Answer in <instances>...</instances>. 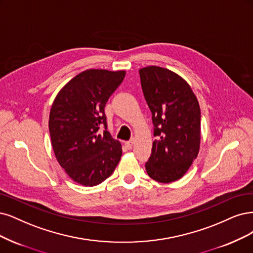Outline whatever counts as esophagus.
I'll list each match as a JSON object with an SVG mask.
<instances>
[{
    "instance_id": "34e87169",
    "label": "esophagus",
    "mask_w": 253,
    "mask_h": 253,
    "mask_svg": "<svg viewBox=\"0 0 253 253\" xmlns=\"http://www.w3.org/2000/svg\"><path fill=\"white\" fill-rule=\"evenodd\" d=\"M125 144H126V146L127 147L128 150H130L133 147V145H134V139H132V140H129V141H126Z\"/></svg>"
}]
</instances>
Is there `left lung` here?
<instances>
[{"mask_svg":"<svg viewBox=\"0 0 253 253\" xmlns=\"http://www.w3.org/2000/svg\"><path fill=\"white\" fill-rule=\"evenodd\" d=\"M139 74L156 137L145 169L155 181H177L199 154L201 111L198 99L186 81L169 69L149 66Z\"/></svg>","mask_w":253,"mask_h":253,"instance_id":"left-lung-1","label":"left lung"}]
</instances>
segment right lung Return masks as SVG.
<instances>
[{"instance_id": "right-lung-1", "label": "right lung", "mask_w": 253, "mask_h": 253, "mask_svg": "<svg viewBox=\"0 0 253 253\" xmlns=\"http://www.w3.org/2000/svg\"><path fill=\"white\" fill-rule=\"evenodd\" d=\"M126 71L85 70L67 83L52 103L49 132L56 159L67 175L84 186L109 178L123 155L107 130L104 107ZM105 127L102 133L99 127Z\"/></svg>"}]
</instances>
